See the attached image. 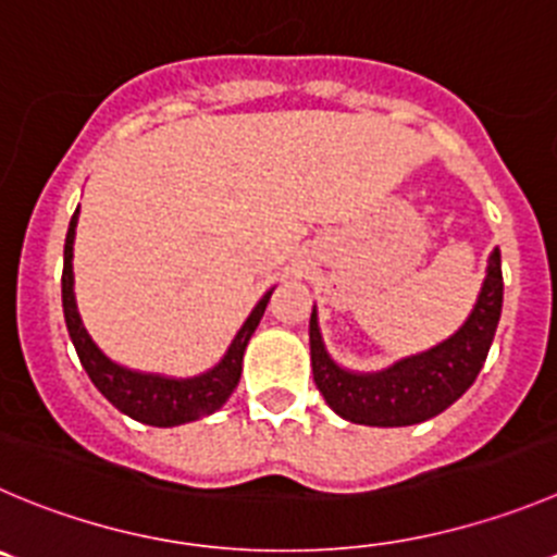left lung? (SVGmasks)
<instances>
[{"instance_id": "8db88e82", "label": "left lung", "mask_w": 557, "mask_h": 557, "mask_svg": "<svg viewBox=\"0 0 557 557\" xmlns=\"http://www.w3.org/2000/svg\"><path fill=\"white\" fill-rule=\"evenodd\" d=\"M503 309L500 251H492L479 300L454 336L426 352L401 358L383 372L342 369L322 344L317 309L311 311V372L327 407L352 423L410 426L451 407L479 377Z\"/></svg>"}]
</instances>
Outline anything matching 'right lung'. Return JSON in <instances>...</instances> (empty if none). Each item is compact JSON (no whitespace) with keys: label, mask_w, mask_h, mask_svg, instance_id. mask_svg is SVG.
Instances as JSON below:
<instances>
[{"label":"right lung","mask_w":557,"mask_h":557,"mask_svg":"<svg viewBox=\"0 0 557 557\" xmlns=\"http://www.w3.org/2000/svg\"><path fill=\"white\" fill-rule=\"evenodd\" d=\"M76 224L78 208L76 213H73L65 237L62 309H65L67 333H71V342L78 352V361H82L84 372L89 374L95 388H98L116 410L131 416L134 421L150 423V426H180V423L196 421V418H205L210 416V412L219 410V407H224V401L230 399L232 391L240 383L243 352H246L248 338L253 336L264 309H268V300L270 295H273V289L264 293L262 300L253 306L248 320L243 322L237 336L232 338L224 358H221L213 369H208V372L196 374V377L177 380L163 377V374H147L136 372V369H125L120 367V363L111 361L109 355L92 342V336H89L87 327H84L82 314H78L76 293H73V240H76Z\"/></svg>","instance_id":"1"}]
</instances>
